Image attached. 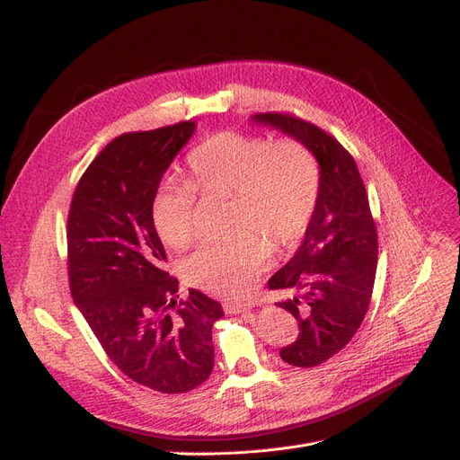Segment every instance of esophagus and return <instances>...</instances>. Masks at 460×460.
<instances>
[{
    "label": "esophagus",
    "instance_id": "1",
    "mask_svg": "<svg viewBox=\"0 0 460 460\" xmlns=\"http://www.w3.org/2000/svg\"><path fill=\"white\" fill-rule=\"evenodd\" d=\"M223 309H225V314L234 315V314H245V311H249V309H251V305H249V304H234V302H225V304H223Z\"/></svg>",
    "mask_w": 460,
    "mask_h": 460
}]
</instances>
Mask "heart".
I'll list each match as a JSON object with an SVG mask.
<instances>
[{"instance_id": "b5f03b06", "label": "heart", "mask_w": 460, "mask_h": 460, "mask_svg": "<svg viewBox=\"0 0 460 460\" xmlns=\"http://www.w3.org/2000/svg\"><path fill=\"white\" fill-rule=\"evenodd\" d=\"M189 181L156 189L151 218L160 240L182 249L192 242L196 192L232 201L230 242H208L181 262L185 279L211 294L242 298L266 266L270 251L296 245L315 215L321 162L296 137L220 132L189 155Z\"/></svg>"}]
</instances>
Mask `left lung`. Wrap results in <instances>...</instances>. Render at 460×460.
Masks as SVG:
<instances>
[{"label":"left lung","instance_id":"8db88e82","mask_svg":"<svg viewBox=\"0 0 460 460\" xmlns=\"http://www.w3.org/2000/svg\"><path fill=\"white\" fill-rule=\"evenodd\" d=\"M252 120L302 139L321 162L319 204L304 242L268 281L270 290L287 292L278 305L300 330L281 358L314 368L340 353L364 321L377 270V230L355 158L336 137L288 113Z\"/></svg>","mask_w":460,"mask_h":460}]
</instances>
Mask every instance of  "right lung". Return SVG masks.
<instances>
[{
	"mask_svg": "<svg viewBox=\"0 0 460 460\" xmlns=\"http://www.w3.org/2000/svg\"><path fill=\"white\" fill-rule=\"evenodd\" d=\"M185 120L107 143L77 182L67 215V273L105 355L132 381L164 394L204 383L223 307L204 292L179 300L151 218L162 175L194 134Z\"/></svg>",
	"mask_w": 460,
	"mask_h": 460,
	"instance_id": "add662e5",
	"label": "right lung"
}]
</instances>
